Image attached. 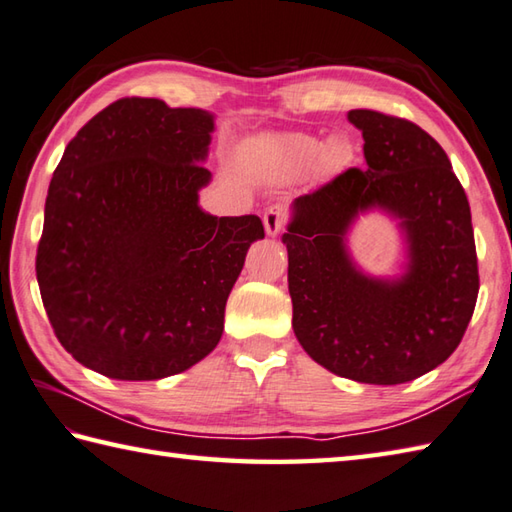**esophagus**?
I'll list each match as a JSON object with an SVG mask.
<instances>
[{"mask_svg": "<svg viewBox=\"0 0 512 512\" xmlns=\"http://www.w3.org/2000/svg\"><path fill=\"white\" fill-rule=\"evenodd\" d=\"M286 222V215H284V208L282 206H270L266 213H264V228H266V235L268 237H275L279 235V230L284 228Z\"/></svg>", "mask_w": 512, "mask_h": 512, "instance_id": "esophagus-1", "label": "esophagus"}]
</instances>
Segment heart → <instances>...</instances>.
I'll return each instance as SVG.
<instances>
[{
  "instance_id": "heart-1",
  "label": "heart",
  "mask_w": 512,
  "mask_h": 512,
  "mask_svg": "<svg viewBox=\"0 0 512 512\" xmlns=\"http://www.w3.org/2000/svg\"><path fill=\"white\" fill-rule=\"evenodd\" d=\"M350 157L342 139H319L304 133L268 135L259 139V166L273 182H293L313 170L319 177L337 173Z\"/></svg>"
}]
</instances>
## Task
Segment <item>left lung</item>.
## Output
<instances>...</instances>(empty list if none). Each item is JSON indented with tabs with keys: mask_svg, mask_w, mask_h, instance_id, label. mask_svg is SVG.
<instances>
[{
	"mask_svg": "<svg viewBox=\"0 0 512 512\" xmlns=\"http://www.w3.org/2000/svg\"><path fill=\"white\" fill-rule=\"evenodd\" d=\"M366 168H350L297 197L288 250L293 330L330 373L393 386L444 364L473 317L479 275L470 206L450 159L426 130L375 110H350ZM379 209L398 219L403 270L375 278L349 255L356 219Z\"/></svg>",
	"mask_w": 512,
	"mask_h": 512,
	"instance_id": "8db88e82",
	"label": "left lung"
}]
</instances>
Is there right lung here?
Returning a JSON list of instances; mask_svg holds the SVG:
<instances>
[{
    "label": "right lung",
    "instance_id": "right-lung-1",
    "mask_svg": "<svg viewBox=\"0 0 512 512\" xmlns=\"http://www.w3.org/2000/svg\"><path fill=\"white\" fill-rule=\"evenodd\" d=\"M215 115L162 99L110 104L70 139L48 186L37 284L62 346L122 382L213 353L257 215L199 206Z\"/></svg>",
    "mask_w": 512,
    "mask_h": 512
}]
</instances>
